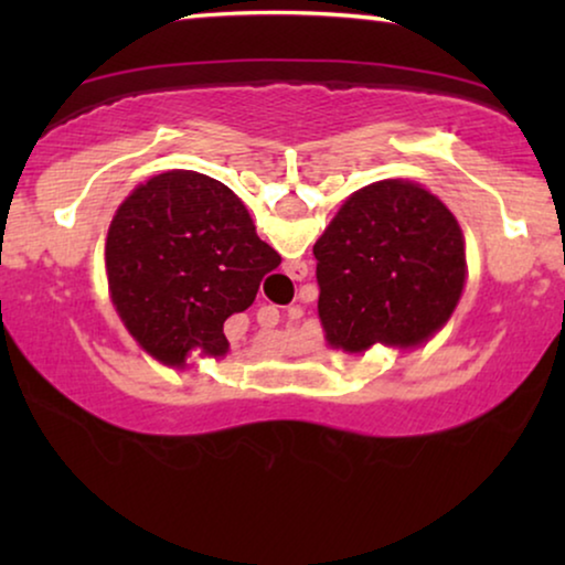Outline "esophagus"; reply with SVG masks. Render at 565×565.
Segmentation results:
<instances>
[{
  "label": "esophagus",
  "instance_id": "obj_1",
  "mask_svg": "<svg viewBox=\"0 0 565 565\" xmlns=\"http://www.w3.org/2000/svg\"><path fill=\"white\" fill-rule=\"evenodd\" d=\"M277 321H280V313H277L275 311V308H262V311H259V323H262V327H275V323Z\"/></svg>",
  "mask_w": 565,
  "mask_h": 565
}]
</instances>
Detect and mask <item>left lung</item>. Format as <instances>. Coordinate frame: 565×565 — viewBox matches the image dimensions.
<instances>
[{
	"label": "left lung",
	"instance_id": "8db88e82",
	"mask_svg": "<svg viewBox=\"0 0 565 565\" xmlns=\"http://www.w3.org/2000/svg\"><path fill=\"white\" fill-rule=\"evenodd\" d=\"M319 319L331 350H414L450 321L466 290V236L419 182L352 192L313 244Z\"/></svg>",
	"mask_w": 565,
	"mask_h": 565
}]
</instances>
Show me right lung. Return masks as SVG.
I'll list each match as a JSON object with an SVG mask.
<instances>
[{
  "label": "right lung",
  "instance_id": "obj_1",
  "mask_svg": "<svg viewBox=\"0 0 565 565\" xmlns=\"http://www.w3.org/2000/svg\"><path fill=\"white\" fill-rule=\"evenodd\" d=\"M273 246L249 211L213 177L172 169L130 190L105 238L115 313L161 365L184 370L192 352L223 360V323L257 298Z\"/></svg>",
  "mask_w": 565,
  "mask_h": 565
}]
</instances>
